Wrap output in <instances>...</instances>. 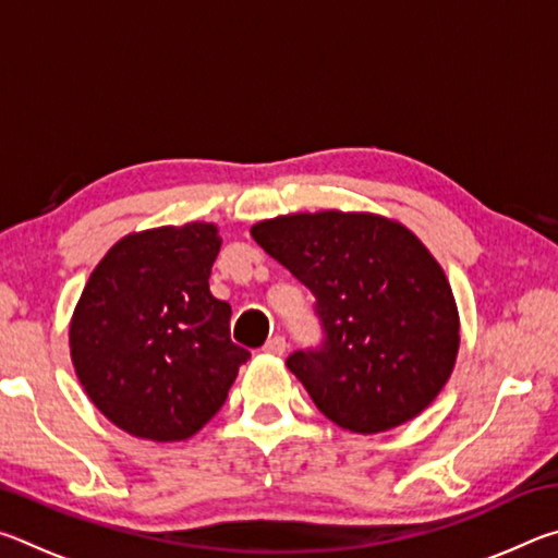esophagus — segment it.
Listing matches in <instances>:
<instances>
[{"label":"esophagus","mask_w":558,"mask_h":558,"mask_svg":"<svg viewBox=\"0 0 558 558\" xmlns=\"http://www.w3.org/2000/svg\"><path fill=\"white\" fill-rule=\"evenodd\" d=\"M286 349H288L286 337L276 335V337H270V339H268L266 347H263V352H266V354H272V356H280V354H286Z\"/></svg>","instance_id":"obj_1"}]
</instances>
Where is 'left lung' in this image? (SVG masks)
<instances>
[{
    "mask_svg": "<svg viewBox=\"0 0 558 558\" xmlns=\"http://www.w3.org/2000/svg\"><path fill=\"white\" fill-rule=\"evenodd\" d=\"M315 295L323 344L288 369L319 411L352 433L391 430L428 409L450 379L460 319L426 245L376 214H290L251 229Z\"/></svg>",
    "mask_w": 558,
    "mask_h": 558,
    "instance_id": "1",
    "label": "left lung"
}]
</instances>
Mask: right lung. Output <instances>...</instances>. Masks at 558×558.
<instances>
[{
  "instance_id": "right-lung-1",
  "label": "right lung",
  "mask_w": 558,
  "mask_h": 558,
  "mask_svg": "<svg viewBox=\"0 0 558 558\" xmlns=\"http://www.w3.org/2000/svg\"><path fill=\"white\" fill-rule=\"evenodd\" d=\"M219 248L214 223L130 233L83 288L69 332L75 374L130 436L192 438L251 359L231 342V305L209 290Z\"/></svg>"
}]
</instances>
